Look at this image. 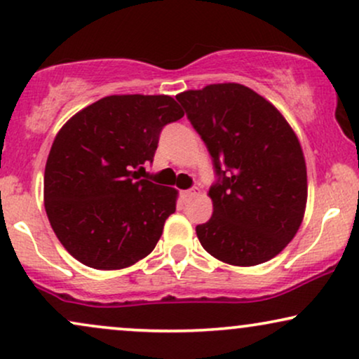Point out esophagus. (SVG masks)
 I'll use <instances>...</instances> for the list:
<instances>
[{"label":"esophagus","instance_id":"obj_1","mask_svg":"<svg viewBox=\"0 0 359 359\" xmlns=\"http://www.w3.org/2000/svg\"><path fill=\"white\" fill-rule=\"evenodd\" d=\"M196 194H198L196 189H184V191H181V200L188 201V200H191L193 196H196Z\"/></svg>","mask_w":359,"mask_h":359}]
</instances>
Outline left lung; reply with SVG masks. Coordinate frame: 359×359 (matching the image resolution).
Returning <instances> with one entry per match:
<instances>
[{"mask_svg": "<svg viewBox=\"0 0 359 359\" xmlns=\"http://www.w3.org/2000/svg\"><path fill=\"white\" fill-rule=\"evenodd\" d=\"M213 159V216L201 246L223 263L255 266L286 248L308 198L306 163L294 131L250 88L219 83L176 96Z\"/></svg>", "mask_w": 359, "mask_h": 359, "instance_id": "1", "label": "left lung"}]
</instances>
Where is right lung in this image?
<instances>
[{
	"mask_svg": "<svg viewBox=\"0 0 359 359\" xmlns=\"http://www.w3.org/2000/svg\"><path fill=\"white\" fill-rule=\"evenodd\" d=\"M183 116L171 96L113 95L57 133L44 168V210L79 263L121 269L154 250L178 193L138 172L153 163L163 128Z\"/></svg>",
	"mask_w": 359,
	"mask_h": 359,
	"instance_id": "obj_1",
	"label": "right lung"
}]
</instances>
